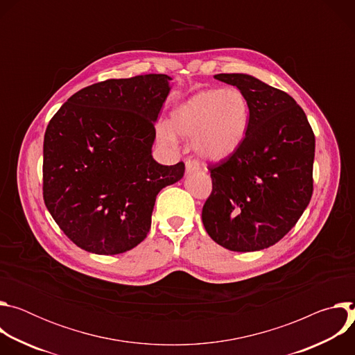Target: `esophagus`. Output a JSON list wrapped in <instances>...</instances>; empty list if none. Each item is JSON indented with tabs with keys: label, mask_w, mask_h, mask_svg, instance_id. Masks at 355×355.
I'll list each match as a JSON object with an SVG mask.
<instances>
[{
	"label": "esophagus",
	"mask_w": 355,
	"mask_h": 355,
	"mask_svg": "<svg viewBox=\"0 0 355 355\" xmlns=\"http://www.w3.org/2000/svg\"><path fill=\"white\" fill-rule=\"evenodd\" d=\"M198 170H199L198 162H195V160H187V163H185V171H187V174H192V173H195V171H198Z\"/></svg>",
	"instance_id": "obj_1"
}]
</instances>
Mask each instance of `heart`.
<instances>
[{"mask_svg": "<svg viewBox=\"0 0 355 355\" xmlns=\"http://www.w3.org/2000/svg\"><path fill=\"white\" fill-rule=\"evenodd\" d=\"M248 123L250 105L239 88H211L196 92L178 105L171 115L173 129L162 126L159 136L166 143L175 141V131L184 139H195L196 155L219 163L240 148Z\"/></svg>", "mask_w": 355, "mask_h": 355, "instance_id": "heart-1", "label": "heart"}]
</instances>
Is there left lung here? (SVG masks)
Wrapping results in <instances>:
<instances>
[{"instance_id": "left-lung-1", "label": "left lung", "mask_w": 355, "mask_h": 355, "mask_svg": "<svg viewBox=\"0 0 355 355\" xmlns=\"http://www.w3.org/2000/svg\"><path fill=\"white\" fill-rule=\"evenodd\" d=\"M237 87L250 123L236 153L211 164L212 193L202 222L214 241L232 251H259L279 241L309 205L315 135L286 92L250 74H216Z\"/></svg>"}]
</instances>
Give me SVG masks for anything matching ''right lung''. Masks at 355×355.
<instances>
[{"mask_svg": "<svg viewBox=\"0 0 355 355\" xmlns=\"http://www.w3.org/2000/svg\"><path fill=\"white\" fill-rule=\"evenodd\" d=\"M167 74L107 80L71 95L43 141V199L80 248L114 256L141 243L157 193L185 164L151 156L155 122L171 89Z\"/></svg>", "mask_w": 355, "mask_h": 355, "instance_id": "right-lung-1", "label": "right lung"}]
</instances>
